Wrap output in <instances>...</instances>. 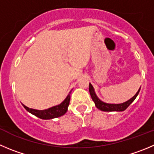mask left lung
<instances>
[{"label":"left lung","mask_w":154,"mask_h":154,"mask_svg":"<svg viewBox=\"0 0 154 154\" xmlns=\"http://www.w3.org/2000/svg\"><path fill=\"white\" fill-rule=\"evenodd\" d=\"M140 90V88L138 89V91H137V93L135 94L134 96H133L132 97L130 98L129 100L124 102V103H116H116H107L102 101L101 100H100V99L98 98L96 93H95L94 88V87L92 86V85L91 84V83L89 84V92H90V94L92 98V100L94 102L95 106H96V107L97 108V109H100V110L105 111V112H112V111L122 112V111L125 110V109L128 107V106L135 100V98L137 97V96L138 95Z\"/></svg>","instance_id":"obj_1"}]
</instances>
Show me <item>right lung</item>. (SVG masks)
<instances>
[{"label":"right lung","mask_w":154,"mask_h":154,"mask_svg":"<svg viewBox=\"0 0 154 154\" xmlns=\"http://www.w3.org/2000/svg\"><path fill=\"white\" fill-rule=\"evenodd\" d=\"M71 92L72 91H70L69 94L67 95L66 97L65 98V100L62 103L58 105H56V106H52L51 108H48L47 109H44V110L32 109V108H29L28 106H25L23 103H22V104L24 106L25 109L28 112L32 113V115L38 117V118L42 119H52L62 116L68 110V106L70 101V94H71Z\"/></svg>","instance_id":"add662e5"}]
</instances>
